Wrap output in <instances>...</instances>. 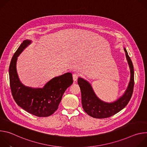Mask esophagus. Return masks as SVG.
Listing matches in <instances>:
<instances>
[{
	"mask_svg": "<svg viewBox=\"0 0 147 147\" xmlns=\"http://www.w3.org/2000/svg\"><path fill=\"white\" fill-rule=\"evenodd\" d=\"M78 74H77V73H74L73 74V80L74 81H76L78 79Z\"/></svg>",
	"mask_w": 147,
	"mask_h": 147,
	"instance_id": "1",
	"label": "esophagus"
}]
</instances>
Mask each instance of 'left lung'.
Wrapping results in <instances>:
<instances>
[{
	"label": "left lung",
	"mask_w": 147,
	"mask_h": 147,
	"mask_svg": "<svg viewBox=\"0 0 147 147\" xmlns=\"http://www.w3.org/2000/svg\"><path fill=\"white\" fill-rule=\"evenodd\" d=\"M130 69V81L124 94L116 101L111 103L100 100L95 94L91 85L84 79L79 77L78 84L81 92V103L83 109L90 116L103 119L109 117L122 110L130 101L134 88V76L133 63L128 53L124 48Z\"/></svg>",
	"instance_id": "left-lung-1"
}]
</instances>
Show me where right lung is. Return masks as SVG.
Instances as JSON below:
<instances>
[{
  "label": "right lung",
  "instance_id": "1",
  "mask_svg": "<svg viewBox=\"0 0 147 147\" xmlns=\"http://www.w3.org/2000/svg\"><path fill=\"white\" fill-rule=\"evenodd\" d=\"M26 39L14 54L9 66L10 85L12 96L19 107L38 117L52 115L57 109L62 96L73 82L72 74L66 73L54 77L42 88H33L23 85L19 80L17 70V57L30 44Z\"/></svg>",
  "mask_w": 147,
  "mask_h": 147
}]
</instances>
